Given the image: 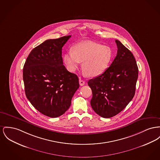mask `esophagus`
I'll return each instance as SVG.
<instances>
[{
    "label": "esophagus",
    "mask_w": 160,
    "mask_h": 160,
    "mask_svg": "<svg viewBox=\"0 0 160 160\" xmlns=\"http://www.w3.org/2000/svg\"><path fill=\"white\" fill-rule=\"evenodd\" d=\"M79 84H80V85L81 86H83V85L85 84V81H83V80H82V79L80 78V79H79Z\"/></svg>",
    "instance_id": "obj_1"
}]
</instances>
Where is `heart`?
Listing matches in <instances>:
<instances>
[{
    "label": "heart",
    "mask_w": 160,
    "mask_h": 160,
    "mask_svg": "<svg viewBox=\"0 0 160 160\" xmlns=\"http://www.w3.org/2000/svg\"><path fill=\"white\" fill-rule=\"evenodd\" d=\"M113 57L111 48L93 42H83L74 46L73 51H67L64 62L71 71H74L83 62L82 69L89 77L102 74L109 66Z\"/></svg>",
    "instance_id": "obj_1"
}]
</instances>
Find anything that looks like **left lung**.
Listing matches in <instances>:
<instances>
[{
    "instance_id": "left-lung-1",
    "label": "left lung",
    "mask_w": 160,
    "mask_h": 160,
    "mask_svg": "<svg viewBox=\"0 0 160 160\" xmlns=\"http://www.w3.org/2000/svg\"><path fill=\"white\" fill-rule=\"evenodd\" d=\"M117 54L102 73L88 81L92 89L91 105L103 118H111L122 111L135 93L138 68L131 52L118 40Z\"/></svg>"
}]
</instances>
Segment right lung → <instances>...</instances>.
Returning <instances> with one entry per match:
<instances>
[{
	"mask_svg": "<svg viewBox=\"0 0 160 160\" xmlns=\"http://www.w3.org/2000/svg\"><path fill=\"white\" fill-rule=\"evenodd\" d=\"M71 36L45 40L29 54L23 69L25 94L42 114L56 118L69 109L78 78L63 65L62 47Z\"/></svg>",
	"mask_w": 160,
	"mask_h": 160,
	"instance_id": "add662e5",
	"label": "right lung"
}]
</instances>
